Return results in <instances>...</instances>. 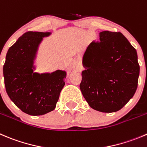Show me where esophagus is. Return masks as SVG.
Instances as JSON below:
<instances>
[{"mask_svg":"<svg viewBox=\"0 0 147 147\" xmlns=\"http://www.w3.org/2000/svg\"><path fill=\"white\" fill-rule=\"evenodd\" d=\"M73 67L75 68H79L80 67V62L78 59H75L73 62Z\"/></svg>","mask_w":147,"mask_h":147,"instance_id":"1","label":"esophagus"}]
</instances>
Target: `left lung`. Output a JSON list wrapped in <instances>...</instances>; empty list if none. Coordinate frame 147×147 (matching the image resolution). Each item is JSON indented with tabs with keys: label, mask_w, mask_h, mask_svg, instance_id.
I'll list each match as a JSON object with an SVG mask.
<instances>
[{
	"label": "left lung",
	"mask_w": 147,
	"mask_h": 147,
	"mask_svg": "<svg viewBox=\"0 0 147 147\" xmlns=\"http://www.w3.org/2000/svg\"><path fill=\"white\" fill-rule=\"evenodd\" d=\"M99 34L100 41L91 42L84 54L80 88L91 108L112 113L134 96L140 67L136 50L121 33Z\"/></svg>",
	"instance_id": "left-lung-1"
}]
</instances>
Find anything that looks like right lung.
<instances>
[{
  "label": "right lung",
  "instance_id": "right-lung-1",
  "mask_svg": "<svg viewBox=\"0 0 147 147\" xmlns=\"http://www.w3.org/2000/svg\"><path fill=\"white\" fill-rule=\"evenodd\" d=\"M49 32L28 31L8 49L3 65L7 94L18 108L31 116H41L56 107L65 85L66 72H34V60L42 39Z\"/></svg>",
  "mask_w": 147,
  "mask_h": 147
}]
</instances>
